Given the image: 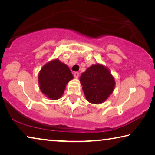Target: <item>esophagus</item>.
<instances>
[{"mask_svg": "<svg viewBox=\"0 0 155 155\" xmlns=\"http://www.w3.org/2000/svg\"><path fill=\"white\" fill-rule=\"evenodd\" d=\"M74 76L75 78H78V77H79V72H76L74 73Z\"/></svg>", "mask_w": 155, "mask_h": 155, "instance_id": "obj_1", "label": "esophagus"}]
</instances>
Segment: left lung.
<instances>
[{"label":"left lung","instance_id":"left-lung-1","mask_svg":"<svg viewBox=\"0 0 155 155\" xmlns=\"http://www.w3.org/2000/svg\"><path fill=\"white\" fill-rule=\"evenodd\" d=\"M80 82L87 101L94 104L105 101L112 93L115 85L111 72L101 64L88 68L81 75Z\"/></svg>","mask_w":155,"mask_h":155}]
</instances>
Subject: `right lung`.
<instances>
[{"instance_id": "obj_1", "label": "right lung", "mask_w": 155, "mask_h": 155, "mask_svg": "<svg viewBox=\"0 0 155 155\" xmlns=\"http://www.w3.org/2000/svg\"><path fill=\"white\" fill-rule=\"evenodd\" d=\"M73 78L68 66L54 59L41 68L38 74L39 87L47 97L56 100L62 97L66 85Z\"/></svg>"}]
</instances>
